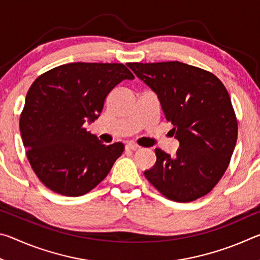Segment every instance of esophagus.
Here are the masks:
<instances>
[{
  "label": "esophagus",
  "mask_w": 260,
  "mask_h": 260,
  "mask_svg": "<svg viewBox=\"0 0 260 260\" xmlns=\"http://www.w3.org/2000/svg\"><path fill=\"white\" fill-rule=\"evenodd\" d=\"M126 149L127 150H138V149H140V146H138V144L134 143V142H128L126 144Z\"/></svg>",
  "instance_id": "34e87169"
}]
</instances>
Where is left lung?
<instances>
[{
    "instance_id": "1",
    "label": "left lung",
    "mask_w": 260,
    "mask_h": 260,
    "mask_svg": "<svg viewBox=\"0 0 260 260\" xmlns=\"http://www.w3.org/2000/svg\"><path fill=\"white\" fill-rule=\"evenodd\" d=\"M127 67L157 94L180 142L175 157L155 149L156 164L144 177L171 201L184 203L205 196L226 172L237 140L226 87L211 72L177 60Z\"/></svg>"
}]
</instances>
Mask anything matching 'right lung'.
Segmentation results:
<instances>
[{
  "instance_id": "1",
  "label": "right lung",
  "mask_w": 260,
  "mask_h": 260,
  "mask_svg": "<svg viewBox=\"0 0 260 260\" xmlns=\"http://www.w3.org/2000/svg\"><path fill=\"white\" fill-rule=\"evenodd\" d=\"M134 79L124 64L70 63L41 74L26 95L19 127L26 156L54 192L81 196L107 177L125 146H107L83 127L98 119L108 94Z\"/></svg>"
}]
</instances>
